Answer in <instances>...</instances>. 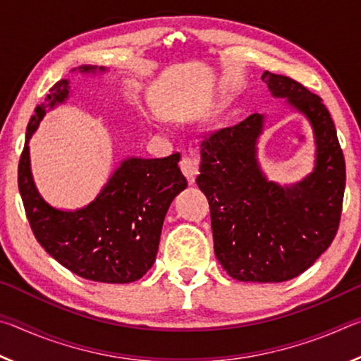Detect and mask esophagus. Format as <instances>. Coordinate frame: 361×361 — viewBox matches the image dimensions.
I'll return each instance as SVG.
<instances>
[{"label":"esophagus","mask_w":361,"mask_h":361,"mask_svg":"<svg viewBox=\"0 0 361 361\" xmlns=\"http://www.w3.org/2000/svg\"><path fill=\"white\" fill-rule=\"evenodd\" d=\"M180 169H181V172L185 173L188 181L192 185L194 180H195V175L199 173L197 161H195V159L191 157V156H183L181 161H180Z\"/></svg>","instance_id":"34e87169"}]
</instances>
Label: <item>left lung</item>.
Returning a JSON list of instances; mask_svg holds the SVG:
<instances>
[{
  "mask_svg": "<svg viewBox=\"0 0 361 361\" xmlns=\"http://www.w3.org/2000/svg\"><path fill=\"white\" fill-rule=\"evenodd\" d=\"M274 97L309 119L315 138L314 172L282 188L262 172L256 143L264 114L213 132L200 143L195 183L209 199L213 247L226 272L240 282L298 277L331 245L339 228L345 162L331 114L295 79L264 71Z\"/></svg>",
  "mask_w": 361,
  "mask_h": 361,
  "instance_id": "8db88e82",
  "label": "left lung"
}]
</instances>
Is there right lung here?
I'll list each match as a JSON object with an SVG mask.
<instances>
[{"instance_id":"1","label":"right lung","mask_w":361,"mask_h":361,"mask_svg":"<svg viewBox=\"0 0 361 361\" xmlns=\"http://www.w3.org/2000/svg\"><path fill=\"white\" fill-rule=\"evenodd\" d=\"M78 71L106 70L84 65ZM68 94V79H60L28 122L19 161V191L28 223L39 245L76 276L102 283L135 282L154 264L164 218L175 195L188 186L180 154L126 159L89 205L75 212L54 209L35 186L28 142L47 109L63 103Z\"/></svg>"}]
</instances>
